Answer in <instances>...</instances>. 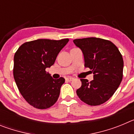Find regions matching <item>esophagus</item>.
Masks as SVG:
<instances>
[{
    "mask_svg": "<svg viewBox=\"0 0 134 134\" xmlns=\"http://www.w3.org/2000/svg\"><path fill=\"white\" fill-rule=\"evenodd\" d=\"M74 80V79H73L72 77H67L66 79V81H68V82H70L72 81V80Z\"/></svg>",
    "mask_w": 134,
    "mask_h": 134,
    "instance_id": "esophagus-1",
    "label": "esophagus"
}]
</instances>
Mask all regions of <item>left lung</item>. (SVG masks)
<instances>
[{
    "label": "left lung",
    "mask_w": 134,
    "mask_h": 134,
    "mask_svg": "<svg viewBox=\"0 0 134 134\" xmlns=\"http://www.w3.org/2000/svg\"><path fill=\"white\" fill-rule=\"evenodd\" d=\"M73 42L83 54L85 66L94 74L91 82L80 79L82 85L76 94L89 105L104 103L114 94L122 80V55L115 45L103 39L88 37L74 40Z\"/></svg>",
    "instance_id": "8db88e82"
}]
</instances>
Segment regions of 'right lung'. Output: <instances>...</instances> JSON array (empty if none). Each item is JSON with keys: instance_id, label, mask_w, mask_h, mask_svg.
Returning a JSON list of instances; mask_svg holds the SVG:
<instances>
[{"instance_id": "add662e5", "label": "right lung", "mask_w": 134, "mask_h": 134, "mask_svg": "<svg viewBox=\"0 0 134 134\" xmlns=\"http://www.w3.org/2000/svg\"><path fill=\"white\" fill-rule=\"evenodd\" d=\"M68 39H40L20 46L14 56L13 75L19 92L35 108L52 107L59 97L65 79H54L46 69L54 64Z\"/></svg>"}]
</instances>
